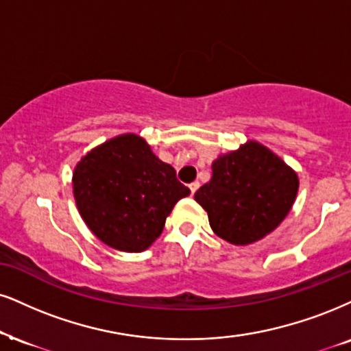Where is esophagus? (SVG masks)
Listing matches in <instances>:
<instances>
[{"label":"esophagus","mask_w":351,"mask_h":351,"mask_svg":"<svg viewBox=\"0 0 351 351\" xmlns=\"http://www.w3.org/2000/svg\"><path fill=\"white\" fill-rule=\"evenodd\" d=\"M198 187H200V182H197V180H195V182H192V184H190V185H189V189H190V193H192V195H193V193H195L197 190H198Z\"/></svg>","instance_id":"esophagus-1"}]
</instances>
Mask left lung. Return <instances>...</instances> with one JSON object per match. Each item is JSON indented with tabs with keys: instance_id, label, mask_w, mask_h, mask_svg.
Masks as SVG:
<instances>
[{
	"instance_id": "left-lung-1",
	"label": "left lung",
	"mask_w": 351,
	"mask_h": 351,
	"mask_svg": "<svg viewBox=\"0 0 351 351\" xmlns=\"http://www.w3.org/2000/svg\"><path fill=\"white\" fill-rule=\"evenodd\" d=\"M211 171L195 200L208 213L215 234L234 245L254 244L275 231L300 189L295 169L255 140L219 154Z\"/></svg>"
}]
</instances>
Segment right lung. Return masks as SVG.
I'll return each instance as SVG.
<instances>
[{"label": "right lung", "mask_w": 351, "mask_h": 351, "mask_svg": "<svg viewBox=\"0 0 351 351\" xmlns=\"http://www.w3.org/2000/svg\"><path fill=\"white\" fill-rule=\"evenodd\" d=\"M190 190L145 138L123 133L81 158L73 171L77 211L93 234L122 252H143Z\"/></svg>", "instance_id": "1"}]
</instances>
